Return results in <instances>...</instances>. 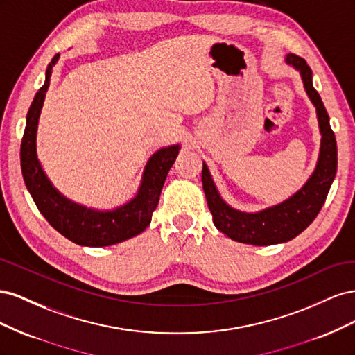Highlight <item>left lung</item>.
Wrapping results in <instances>:
<instances>
[{
    "label": "left lung",
    "instance_id": "8db88e82",
    "mask_svg": "<svg viewBox=\"0 0 355 355\" xmlns=\"http://www.w3.org/2000/svg\"><path fill=\"white\" fill-rule=\"evenodd\" d=\"M286 63L300 72L308 98L315 106L321 133V148L317 166L306 184L296 194L277 206L257 213H245L232 209L220 198L207 166L202 163V189L211 211L214 227L227 234L231 240L244 244L270 245L295 239L317 218L326 201L331 182L336 176V137L330 128L329 114L313 85V71L305 59L296 55H287Z\"/></svg>",
    "mask_w": 355,
    "mask_h": 355
}]
</instances>
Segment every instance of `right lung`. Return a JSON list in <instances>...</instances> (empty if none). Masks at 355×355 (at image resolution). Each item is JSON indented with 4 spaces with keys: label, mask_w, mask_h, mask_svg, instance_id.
I'll return each instance as SVG.
<instances>
[{
    "label": "right lung",
    "mask_w": 355,
    "mask_h": 355,
    "mask_svg": "<svg viewBox=\"0 0 355 355\" xmlns=\"http://www.w3.org/2000/svg\"><path fill=\"white\" fill-rule=\"evenodd\" d=\"M59 55L51 59L46 69V81L37 92L26 115V127L20 145V167L25 185L47 222L63 237L80 245L105 247L133 239L151 223L161 189L168 170L179 154V145L161 148L148 159L141 187L128 202L108 211L89 209L68 200L51 185L37 157L38 118L50 85L51 69Z\"/></svg>",
    "instance_id": "add662e5"
}]
</instances>
